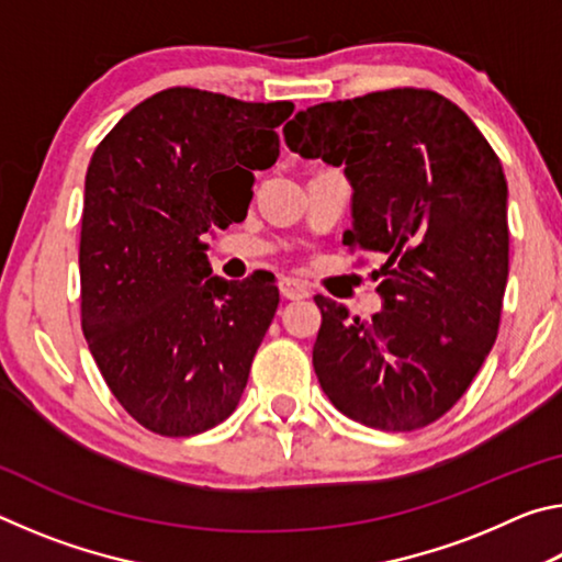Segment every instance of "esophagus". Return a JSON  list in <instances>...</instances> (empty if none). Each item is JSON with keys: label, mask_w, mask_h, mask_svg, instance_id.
Segmentation results:
<instances>
[{"label": "esophagus", "mask_w": 562, "mask_h": 562, "mask_svg": "<svg viewBox=\"0 0 562 562\" xmlns=\"http://www.w3.org/2000/svg\"><path fill=\"white\" fill-rule=\"evenodd\" d=\"M280 294H282L284 300H304V297H310L307 288H304V284L300 280H294V278H282L280 280Z\"/></svg>", "instance_id": "obj_1"}]
</instances>
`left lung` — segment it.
Here are the masks:
<instances>
[{
    "label": "left lung",
    "instance_id": "8db88e82",
    "mask_svg": "<svg viewBox=\"0 0 562 562\" xmlns=\"http://www.w3.org/2000/svg\"><path fill=\"white\" fill-rule=\"evenodd\" d=\"M284 144L345 166V245L374 252L384 310L364 322L317 294L312 364L329 402L382 431H414L459 402L498 337L508 280V186L465 113L429 89L300 111Z\"/></svg>",
    "mask_w": 562,
    "mask_h": 562
}]
</instances>
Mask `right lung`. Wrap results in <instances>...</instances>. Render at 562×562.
Wrapping results in <instances>:
<instances>
[{"label":"right lung","instance_id":"right-lung-1","mask_svg":"<svg viewBox=\"0 0 562 562\" xmlns=\"http://www.w3.org/2000/svg\"><path fill=\"white\" fill-rule=\"evenodd\" d=\"M294 103L176 87L140 101L93 150L81 215V327L111 394L160 436L235 412L278 310L270 272L211 274L205 235L243 221L252 170L280 156Z\"/></svg>","mask_w":562,"mask_h":562}]
</instances>
